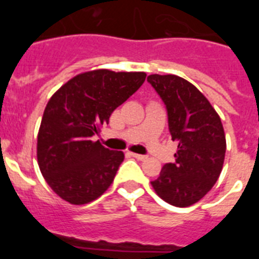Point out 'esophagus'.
<instances>
[{
	"label": "esophagus",
	"instance_id": "34e87169",
	"mask_svg": "<svg viewBox=\"0 0 259 259\" xmlns=\"http://www.w3.org/2000/svg\"><path fill=\"white\" fill-rule=\"evenodd\" d=\"M131 155L134 158H136V159H139V161H145L146 158V155H143V154H137V153H131Z\"/></svg>",
	"mask_w": 259,
	"mask_h": 259
}]
</instances>
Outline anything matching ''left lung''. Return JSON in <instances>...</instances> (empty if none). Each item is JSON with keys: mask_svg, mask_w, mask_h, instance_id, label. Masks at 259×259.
Segmentation results:
<instances>
[{"mask_svg": "<svg viewBox=\"0 0 259 259\" xmlns=\"http://www.w3.org/2000/svg\"><path fill=\"white\" fill-rule=\"evenodd\" d=\"M168 115L175 162L162 167L152 182L155 193L178 207L191 206L214 187L223 168L226 135L218 113L188 80L176 75L148 76Z\"/></svg>", "mask_w": 259, "mask_h": 259, "instance_id": "obj_1", "label": "left lung"}]
</instances>
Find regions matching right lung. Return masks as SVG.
<instances>
[{
	"label": "right lung",
	"instance_id": "1",
	"mask_svg": "<svg viewBox=\"0 0 259 259\" xmlns=\"http://www.w3.org/2000/svg\"><path fill=\"white\" fill-rule=\"evenodd\" d=\"M145 77V72L87 71L50 97L37 135V162L62 200L72 205L92 202L114 182L124 154L107 149L92 136Z\"/></svg>",
	"mask_w": 259,
	"mask_h": 259
}]
</instances>
